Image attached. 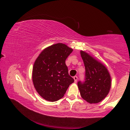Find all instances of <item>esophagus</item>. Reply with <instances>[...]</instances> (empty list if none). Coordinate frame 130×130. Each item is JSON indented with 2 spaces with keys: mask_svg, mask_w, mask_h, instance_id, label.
<instances>
[{
  "mask_svg": "<svg viewBox=\"0 0 130 130\" xmlns=\"http://www.w3.org/2000/svg\"><path fill=\"white\" fill-rule=\"evenodd\" d=\"M73 78L74 80V83H77V79H78L77 76H74Z\"/></svg>",
  "mask_w": 130,
  "mask_h": 130,
  "instance_id": "obj_1",
  "label": "esophagus"
}]
</instances>
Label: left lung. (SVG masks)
<instances>
[{
    "label": "left lung",
    "mask_w": 130,
    "mask_h": 130,
    "mask_svg": "<svg viewBox=\"0 0 130 130\" xmlns=\"http://www.w3.org/2000/svg\"><path fill=\"white\" fill-rule=\"evenodd\" d=\"M85 68V81L78 82L81 98L90 104L98 103L107 96L111 87V77L107 68L84 51L81 50Z\"/></svg>",
    "instance_id": "8db88e82"
}]
</instances>
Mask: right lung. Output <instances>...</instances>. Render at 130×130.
<instances>
[{
    "instance_id": "1",
    "label": "right lung",
    "mask_w": 130,
    "mask_h": 130,
    "mask_svg": "<svg viewBox=\"0 0 130 130\" xmlns=\"http://www.w3.org/2000/svg\"><path fill=\"white\" fill-rule=\"evenodd\" d=\"M72 52L73 49L65 44L58 43L43 49L35 61L32 82L37 92L45 100L51 102L60 100L74 82L65 64Z\"/></svg>"
}]
</instances>
